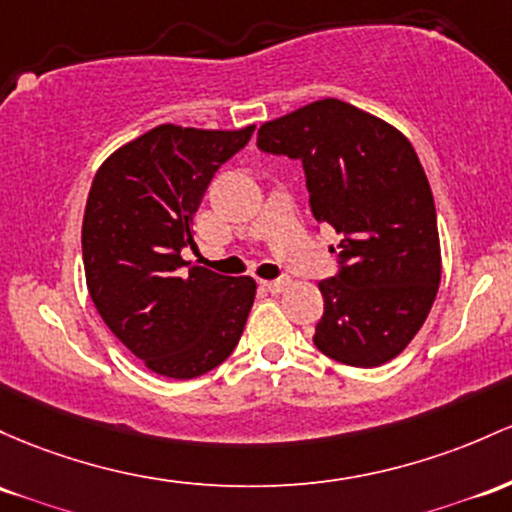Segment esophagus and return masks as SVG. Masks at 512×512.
I'll use <instances>...</instances> for the list:
<instances>
[{
    "label": "esophagus",
    "instance_id": "obj_1",
    "mask_svg": "<svg viewBox=\"0 0 512 512\" xmlns=\"http://www.w3.org/2000/svg\"><path fill=\"white\" fill-rule=\"evenodd\" d=\"M262 286H265L267 291H272V294H282V291H286L291 286V279L282 277V279H274V282H262Z\"/></svg>",
    "mask_w": 512,
    "mask_h": 512
}]
</instances>
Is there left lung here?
<instances>
[{"instance_id": "8db88e82", "label": "left lung", "mask_w": 512, "mask_h": 512, "mask_svg": "<svg viewBox=\"0 0 512 512\" xmlns=\"http://www.w3.org/2000/svg\"><path fill=\"white\" fill-rule=\"evenodd\" d=\"M257 145L303 162L313 216L342 235L340 274L318 284V350L362 369L401 355L442 277L435 201L411 140L347 101L320 99L262 123Z\"/></svg>"}]
</instances>
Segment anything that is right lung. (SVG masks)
<instances>
[{"instance_id":"add662e5","label":"right lung","mask_w":512,"mask_h":512,"mask_svg":"<svg viewBox=\"0 0 512 512\" xmlns=\"http://www.w3.org/2000/svg\"><path fill=\"white\" fill-rule=\"evenodd\" d=\"M252 131L162 123L94 174L82 221L89 296L111 333L167 379H194L226 362L250 316L255 279L184 262L182 247L194 245L192 218L213 172Z\"/></svg>"}]
</instances>
